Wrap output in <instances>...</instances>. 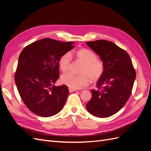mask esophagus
<instances>
[{
  "mask_svg": "<svg viewBox=\"0 0 151 151\" xmlns=\"http://www.w3.org/2000/svg\"><path fill=\"white\" fill-rule=\"evenodd\" d=\"M76 89H75V88H69V91L70 92H74V91H76Z\"/></svg>",
  "mask_w": 151,
  "mask_h": 151,
  "instance_id": "esophagus-1",
  "label": "esophagus"
}]
</instances>
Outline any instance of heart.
<instances>
[{
    "label": "heart",
    "mask_w": 151,
    "mask_h": 151,
    "mask_svg": "<svg viewBox=\"0 0 151 151\" xmlns=\"http://www.w3.org/2000/svg\"><path fill=\"white\" fill-rule=\"evenodd\" d=\"M75 56L84 63L82 75H76L68 73L61 76L63 83L72 88H80L89 82V77L92 81L98 80L103 75L104 64L101 60L96 59V53L87 48H81L69 53H64L59 60V68L63 72L66 71L71 62V56Z\"/></svg>",
    "instance_id": "heart-1"
}]
</instances>
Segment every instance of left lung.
<instances>
[{
    "instance_id": "obj_1",
    "label": "left lung",
    "mask_w": 151,
    "mask_h": 151,
    "mask_svg": "<svg viewBox=\"0 0 151 151\" xmlns=\"http://www.w3.org/2000/svg\"><path fill=\"white\" fill-rule=\"evenodd\" d=\"M86 44L99 55L105 66L96 83L98 89L91 90L87 110L96 117H109L118 112L129 99L136 73L128 53L114 42L98 40Z\"/></svg>"
}]
</instances>
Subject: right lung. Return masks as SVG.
Returning a JSON list of instances; mask_svg holds the SVG:
<instances>
[{"label": "right lung", "mask_w": 151, "mask_h": 151, "mask_svg": "<svg viewBox=\"0 0 151 151\" xmlns=\"http://www.w3.org/2000/svg\"><path fill=\"white\" fill-rule=\"evenodd\" d=\"M74 42L42 39L27 46L18 58L14 81L28 109L41 117H51L63 109L69 94L65 85L55 86L59 78V60L74 48Z\"/></svg>", "instance_id": "right-lung-1"}]
</instances>
